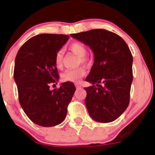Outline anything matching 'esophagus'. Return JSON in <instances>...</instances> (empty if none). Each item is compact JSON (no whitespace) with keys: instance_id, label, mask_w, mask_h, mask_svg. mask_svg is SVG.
<instances>
[{"instance_id":"1","label":"esophagus","mask_w":155,"mask_h":155,"mask_svg":"<svg viewBox=\"0 0 155 155\" xmlns=\"http://www.w3.org/2000/svg\"><path fill=\"white\" fill-rule=\"evenodd\" d=\"M76 89H77V90H79V89L81 88V86H80L79 84H76Z\"/></svg>"}]
</instances>
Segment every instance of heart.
Returning <instances> with one entry per match:
<instances>
[{
	"label": "heart",
	"mask_w": 155,
	"mask_h": 155,
	"mask_svg": "<svg viewBox=\"0 0 155 155\" xmlns=\"http://www.w3.org/2000/svg\"><path fill=\"white\" fill-rule=\"evenodd\" d=\"M69 49L74 52V54L79 56L78 63H85L87 62L88 58L86 56L87 54V47L81 42L76 41L71 44L69 46ZM63 50H58L54 55V63L55 65L58 68H61L63 66ZM86 74V71L84 68H77L75 69H69L63 72L61 75V79L63 81L68 82L76 83L79 82L81 78Z\"/></svg>",
	"instance_id": "b5f03b06"
}]
</instances>
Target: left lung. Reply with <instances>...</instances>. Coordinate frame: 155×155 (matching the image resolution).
<instances>
[{"label": "left lung", "mask_w": 155, "mask_h": 155, "mask_svg": "<svg viewBox=\"0 0 155 155\" xmlns=\"http://www.w3.org/2000/svg\"><path fill=\"white\" fill-rule=\"evenodd\" d=\"M71 36L89 46L94 53V63L85 79L92 84L84 88L89 114L96 122H113L125 111L130 102L133 56L128 46L120 35L104 29Z\"/></svg>", "instance_id": "left-lung-1"}]
</instances>
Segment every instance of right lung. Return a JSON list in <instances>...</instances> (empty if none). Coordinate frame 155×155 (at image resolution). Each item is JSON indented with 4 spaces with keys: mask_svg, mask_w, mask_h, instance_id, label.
<instances>
[{
    "mask_svg": "<svg viewBox=\"0 0 155 155\" xmlns=\"http://www.w3.org/2000/svg\"><path fill=\"white\" fill-rule=\"evenodd\" d=\"M68 38L63 34L37 35L27 41L16 56L14 79L19 104L28 118L42 127L63 122L75 92L74 84L68 81L59 89H49L60 78L54 55Z\"/></svg>",
    "mask_w": 155,
    "mask_h": 155,
    "instance_id": "obj_1",
    "label": "right lung"
}]
</instances>
